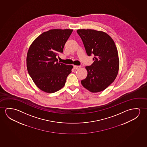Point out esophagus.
Here are the masks:
<instances>
[{
	"label": "esophagus",
	"instance_id": "esophagus-1",
	"mask_svg": "<svg viewBox=\"0 0 147 147\" xmlns=\"http://www.w3.org/2000/svg\"><path fill=\"white\" fill-rule=\"evenodd\" d=\"M80 67H81V66H80V65H74V68L75 69H78Z\"/></svg>",
	"mask_w": 147,
	"mask_h": 147
}]
</instances>
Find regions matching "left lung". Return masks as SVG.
<instances>
[{
  "label": "left lung",
  "instance_id": "obj_1",
  "mask_svg": "<svg viewBox=\"0 0 147 147\" xmlns=\"http://www.w3.org/2000/svg\"><path fill=\"white\" fill-rule=\"evenodd\" d=\"M77 32L88 55H94L93 64L86 67L88 75L81 81L82 84L92 93L101 92L114 82L119 72V58L115 43L105 32L79 29Z\"/></svg>",
  "mask_w": 147,
  "mask_h": 147
}]
</instances>
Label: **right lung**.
Wrapping results in <instances>:
<instances>
[{"instance_id":"obj_1","label":"right lung","mask_w":147,"mask_h":147,"mask_svg":"<svg viewBox=\"0 0 147 147\" xmlns=\"http://www.w3.org/2000/svg\"><path fill=\"white\" fill-rule=\"evenodd\" d=\"M72 32L70 29H53L44 32L28 49V72L37 87L46 93H54L63 88L71 72L73 65L59 63L57 57L63 52Z\"/></svg>"}]
</instances>
